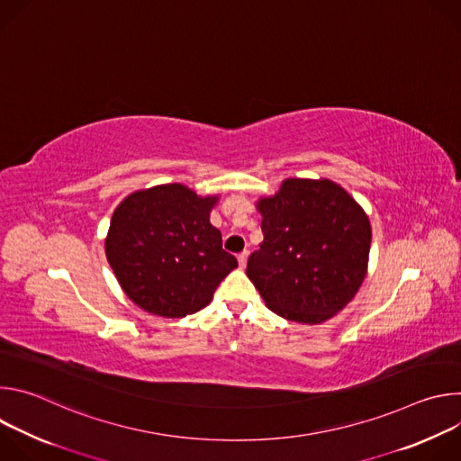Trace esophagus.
I'll list each match as a JSON object with an SVG mask.
<instances>
[{
	"mask_svg": "<svg viewBox=\"0 0 461 461\" xmlns=\"http://www.w3.org/2000/svg\"><path fill=\"white\" fill-rule=\"evenodd\" d=\"M248 251H242V253H239V257H237V260H239V268H246V262H248Z\"/></svg>",
	"mask_w": 461,
	"mask_h": 461,
	"instance_id": "obj_1",
	"label": "esophagus"
}]
</instances>
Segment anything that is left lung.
<instances>
[{
	"label": "left lung",
	"mask_w": 461,
	"mask_h": 461,
	"mask_svg": "<svg viewBox=\"0 0 461 461\" xmlns=\"http://www.w3.org/2000/svg\"><path fill=\"white\" fill-rule=\"evenodd\" d=\"M265 240L246 276L277 315L321 324L361 288L372 240L368 215L330 178H286L255 203Z\"/></svg>",
	"instance_id": "obj_1"
}]
</instances>
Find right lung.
<instances>
[{
  "label": "right lung",
  "instance_id": "obj_1",
  "mask_svg": "<svg viewBox=\"0 0 461 461\" xmlns=\"http://www.w3.org/2000/svg\"><path fill=\"white\" fill-rule=\"evenodd\" d=\"M217 203L219 194L203 196L175 182L139 189L116 206L105 257L139 308L160 317L199 312L237 268L210 222Z\"/></svg>",
  "mask_w": 461,
  "mask_h": 461
}]
</instances>
